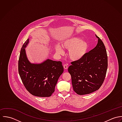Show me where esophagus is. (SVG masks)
Segmentation results:
<instances>
[{"label":"esophagus","instance_id":"obj_1","mask_svg":"<svg viewBox=\"0 0 122 122\" xmlns=\"http://www.w3.org/2000/svg\"><path fill=\"white\" fill-rule=\"evenodd\" d=\"M63 68H64V69H65V70H67V69H68V66H67V65H66V64H64V65H63Z\"/></svg>","mask_w":122,"mask_h":122}]
</instances>
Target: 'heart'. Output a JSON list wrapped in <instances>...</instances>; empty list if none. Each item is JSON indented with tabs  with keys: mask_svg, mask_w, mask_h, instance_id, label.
I'll use <instances>...</instances> for the list:
<instances>
[{
	"mask_svg": "<svg viewBox=\"0 0 122 122\" xmlns=\"http://www.w3.org/2000/svg\"><path fill=\"white\" fill-rule=\"evenodd\" d=\"M61 46L64 49L69 50L68 57L73 61H77L82 59L86 53L89 47L87 41L77 36L70 37L63 40L61 42ZM54 49L58 54L64 53L63 49L58 45H55Z\"/></svg>",
	"mask_w": 122,
	"mask_h": 122,
	"instance_id": "b5f03b06",
	"label": "heart"
}]
</instances>
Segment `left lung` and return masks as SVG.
<instances>
[{"instance_id":"1","label":"left lung","mask_w":122,"mask_h":122,"mask_svg":"<svg viewBox=\"0 0 122 122\" xmlns=\"http://www.w3.org/2000/svg\"><path fill=\"white\" fill-rule=\"evenodd\" d=\"M98 38V44L81 60L71 62L68 71L74 91L79 95L91 93L102 86L107 68V56L104 45Z\"/></svg>"}]
</instances>
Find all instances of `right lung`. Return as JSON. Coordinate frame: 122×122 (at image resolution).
<instances>
[{"instance_id": "right-lung-1", "label": "right lung", "mask_w": 122, "mask_h": 122, "mask_svg": "<svg viewBox=\"0 0 122 122\" xmlns=\"http://www.w3.org/2000/svg\"><path fill=\"white\" fill-rule=\"evenodd\" d=\"M28 38L20 50L18 62V71L21 81L28 92L40 97H50L60 76L63 72L61 61L47 59L39 63L29 60L25 48L29 43Z\"/></svg>"}]
</instances>
